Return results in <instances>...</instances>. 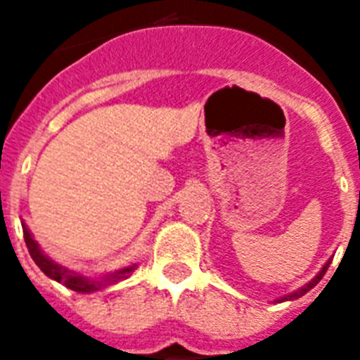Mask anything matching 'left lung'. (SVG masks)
I'll use <instances>...</instances> for the list:
<instances>
[{
	"mask_svg": "<svg viewBox=\"0 0 360 360\" xmlns=\"http://www.w3.org/2000/svg\"><path fill=\"white\" fill-rule=\"evenodd\" d=\"M328 266H330V260H328V262H326V264H324L323 269H321V271H319L317 275H315V277H313V279L309 281V283H307V285H304V286H302V288H298V290H296V292L288 294V296H285V298H281L279 302H285V300H296V298H300V296H304L305 292H309V290H311L313 286L317 285L319 281L323 279V277H324V273H326V269H328Z\"/></svg>",
	"mask_w": 360,
	"mask_h": 360,
	"instance_id": "left-lung-1",
	"label": "left lung"
}]
</instances>
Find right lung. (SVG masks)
<instances>
[{
    "mask_svg": "<svg viewBox=\"0 0 360 360\" xmlns=\"http://www.w3.org/2000/svg\"><path fill=\"white\" fill-rule=\"evenodd\" d=\"M22 231H24V241H26L30 256H32V260L36 262L37 267L47 275L49 279L56 281V283L68 286L70 290H75V292H83V294L96 292V290L104 288V286L115 285V283H119V281L127 279V277L134 271V267H136V266L123 267V269L108 273V275L98 277V279L85 277V275H79V273L72 271V269H68V267L60 266V264H56V262L51 260L49 256H45L41 248H39V245L34 241V237H32V233H30L28 228H26L24 224H22Z\"/></svg>",
    "mask_w": 360,
    "mask_h": 360,
    "instance_id": "1",
    "label": "right lung"
}]
</instances>
